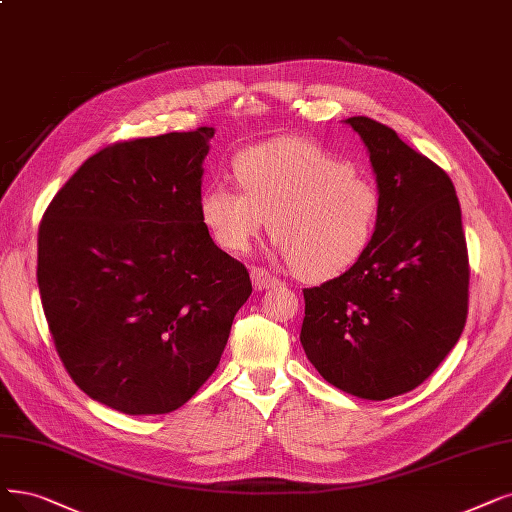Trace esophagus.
I'll list each match as a JSON object with an SVG mask.
<instances>
[{
	"instance_id": "obj_1",
	"label": "esophagus",
	"mask_w": 512,
	"mask_h": 512,
	"mask_svg": "<svg viewBox=\"0 0 512 512\" xmlns=\"http://www.w3.org/2000/svg\"><path fill=\"white\" fill-rule=\"evenodd\" d=\"M252 283H254L256 290L262 292V290H269V288H273V285H277L279 279L275 275H271L267 269L254 267L252 269Z\"/></svg>"
}]
</instances>
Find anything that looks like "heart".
Returning <instances> with one entry per match:
<instances>
[{
	"label": "heart",
	"instance_id": "1",
	"mask_svg": "<svg viewBox=\"0 0 512 512\" xmlns=\"http://www.w3.org/2000/svg\"><path fill=\"white\" fill-rule=\"evenodd\" d=\"M239 189L212 185L199 214L222 250L241 254L267 227L292 271L309 281L340 277L367 254L382 195L355 166L313 140L277 138L233 161Z\"/></svg>",
	"mask_w": 512,
	"mask_h": 512
}]
</instances>
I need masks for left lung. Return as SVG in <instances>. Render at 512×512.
<instances>
[{
  "label": "left lung",
  "instance_id": "obj_1",
  "mask_svg": "<svg viewBox=\"0 0 512 512\" xmlns=\"http://www.w3.org/2000/svg\"><path fill=\"white\" fill-rule=\"evenodd\" d=\"M382 195L372 248L306 288L300 342L340 391L384 401L414 391L454 349L468 315V250L454 182L393 128L349 117Z\"/></svg>",
  "mask_w": 512,
  "mask_h": 512
}]
</instances>
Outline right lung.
Listing matches in <instances>:
<instances>
[{"mask_svg": "<svg viewBox=\"0 0 512 512\" xmlns=\"http://www.w3.org/2000/svg\"><path fill=\"white\" fill-rule=\"evenodd\" d=\"M214 128L119 140L88 157L39 222L37 285L56 353L92 399L168 414L227 346L248 269L201 220Z\"/></svg>", "mask_w": 512, "mask_h": 512, "instance_id": "1", "label": "right lung"}]
</instances>
